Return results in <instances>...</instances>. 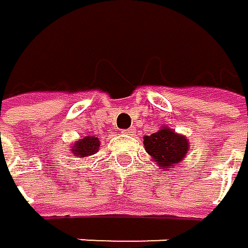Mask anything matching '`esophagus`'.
Instances as JSON below:
<instances>
[{"mask_svg":"<svg viewBox=\"0 0 248 248\" xmlns=\"http://www.w3.org/2000/svg\"><path fill=\"white\" fill-rule=\"evenodd\" d=\"M132 132H134V129H131V128H129V129H125V131H123V134H126V135H131Z\"/></svg>","mask_w":248,"mask_h":248,"instance_id":"1","label":"esophagus"}]
</instances>
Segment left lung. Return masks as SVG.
I'll return each mask as SVG.
<instances>
[{
  "label": "left lung",
  "instance_id": "8db88e82",
  "mask_svg": "<svg viewBox=\"0 0 248 248\" xmlns=\"http://www.w3.org/2000/svg\"><path fill=\"white\" fill-rule=\"evenodd\" d=\"M144 149L160 170H170L178 165L189 153V141L186 137L165 126L144 137Z\"/></svg>",
  "mask_w": 248,
  "mask_h": 248
}]
</instances>
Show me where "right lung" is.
Returning <instances> with one entry per match:
<instances>
[{"instance_id": "right-lung-1", "label": "right lung", "mask_w": 248, "mask_h": 248, "mask_svg": "<svg viewBox=\"0 0 248 248\" xmlns=\"http://www.w3.org/2000/svg\"><path fill=\"white\" fill-rule=\"evenodd\" d=\"M99 149V140L93 135L84 137L78 141L74 142V146H71V152L77 157H88L92 156L98 152Z\"/></svg>"}]
</instances>
